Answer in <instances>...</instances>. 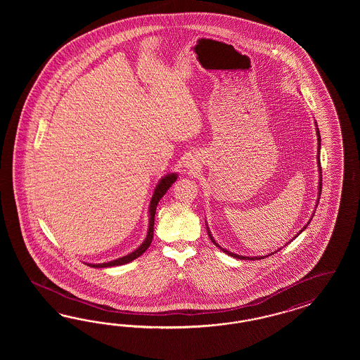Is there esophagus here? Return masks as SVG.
I'll list each match as a JSON object with an SVG mask.
<instances>
[{
    "label": "esophagus",
    "mask_w": 360,
    "mask_h": 360,
    "mask_svg": "<svg viewBox=\"0 0 360 360\" xmlns=\"http://www.w3.org/2000/svg\"><path fill=\"white\" fill-rule=\"evenodd\" d=\"M190 167H191V166H190Z\"/></svg>",
    "instance_id": "obj_1"
}]
</instances>
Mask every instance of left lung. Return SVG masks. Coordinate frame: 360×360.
Instances as JSON below:
<instances>
[{
    "label": "left lung",
    "instance_id": "obj_1",
    "mask_svg": "<svg viewBox=\"0 0 360 360\" xmlns=\"http://www.w3.org/2000/svg\"><path fill=\"white\" fill-rule=\"evenodd\" d=\"M316 140H318V149H316V164H318V173H319V179H318V198H316V206H318V202H319V196H321V191H322V170H321V161H319V153H321V134H319V129H318V125H316ZM314 212H316V210L313 211V215H311V218H310V220L313 219V217H314ZM310 220L306 223L305 226H304V229H301L297 235H295V238H297L302 231H305L306 227L309 226V223H310ZM207 233H208V238L211 239V241L218 247V248H220V251L224 252V253H227L229 256H232V257H235V259H240V260H262V259H264V257H268V256H271V255H273V253H276L277 251H281V248H278L277 251L272 252L271 255H266V256H241V255H238V253H233V252H229L226 250V248H221L220 245H219L218 243L215 241V239L212 238V235H211V231H210V229H208L207 226ZM295 238L292 240H295Z\"/></svg>",
    "mask_w": 360,
    "mask_h": 360
}]
</instances>
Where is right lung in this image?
Listing matches in <instances>:
<instances>
[{
    "label": "right lung",
    "instance_id": "right-lung-1",
    "mask_svg": "<svg viewBox=\"0 0 360 360\" xmlns=\"http://www.w3.org/2000/svg\"><path fill=\"white\" fill-rule=\"evenodd\" d=\"M178 178L176 173H170V174H166L162 176L158 184L154 188V193H153L152 199H150V205H149V226H148V233H146V238L142 241L141 245L134 250V251L128 253L127 256H122L119 257L116 260H112L108 262H101V264H87L88 266H92V268H108V266H119V265H124V264H128V262H133L134 259L140 257L143 252L146 251L149 248V245L152 244L153 233H154V217H155V210H157V205L160 202V199L166 194V191L172 187V185L174 184Z\"/></svg>",
    "mask_w": 360,
    "mask_h": 360
}]
</instances>
